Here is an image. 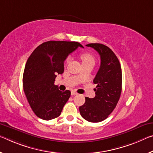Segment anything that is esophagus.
<instances>
[{
    "label": "esophagus",
    "mask_w": 153,
    "mask_h": 153,
    "mask_svg": "<svg viewBox=\"0 0 153 153\" xmlns=\"http://www.w3.org/2000/svg\"><path fill=\"white\" fill-rule=\"evenodd\" d=\"M76 94H77V93L76 91H71V95H76Z\"/></svg>",
    "instance_id": "34e87169"
}]
</instances>
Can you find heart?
Returning <instances> with one entry per match:
<instances>
[{
	"label": "heart",
	"instance_id": "1",
	"mask_svg": "<svg viewBox=\"0 0 153 153\" xmlns=\"http://www.w3.org/2000/svg\"><path fill=\"white\" fill-rule=\"evenodd\" d=\"M80 58L82 60V64L89 63V62H94V58L93 54L88 52H84L80 56ZM70 60V58H68L67 59L66 62H68Z\"/></svg>",
	"mask_w": 153,
	"mask_h": 153
}]
</instances>
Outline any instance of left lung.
I'll return each mask as SVG.
<instances>
[{"mask_svg": "<svg viewBox=\"0 0 153 153\" xmlns=\"http://www.w3.org/2000/svg\"><path fill=\"white\" fill-rule=\"evenodd\" d=\"M101 58V65L94 84H97L95 97H86L79 112L86 120L99 123L106 119L114 110L122 91V70L119 60L110 48L101 43H89Z\"/></svg>", "mask_w": 153, "mask_h": 153, "instance_id": "1", "label": "left lung"}]
</instances>
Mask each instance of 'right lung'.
<instances>
[{
	"label": "right lung",
	"instance_id": "obj_1",
	"mask_svg": "<svg viewBox=\"0 0 153 153\" xmlns=\"http://www.w3.org/2000/svg\"><path fill=\"white\" fill-rule=\"evenodd\" d=\"M78 47L76 42L49 41L42 43L29 56L23 74V88L34 113L43 120L60 115L71 92L54 85L57 74L64 72V61Z\"/></svg>",
	"mask_w": 153,
	"mask_h": 153
}]
</instances>
